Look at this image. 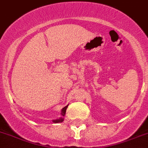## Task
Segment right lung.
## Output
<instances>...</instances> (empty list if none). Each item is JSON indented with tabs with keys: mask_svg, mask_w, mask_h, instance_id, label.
Instances as JSON below:
<instances>
[{
	"mask_svg": "<svg viewBox=\"0 0 148 148\" xmlns=\"http://www.w3.org/2000/svg\"><path fill=\"white\" fill-rule=\"evenodd\" d=\"M67 107H68V105L66 106L65 107H63V109L61 110V113H60L61 116L60 117V118H58V119H53V120H52V123H62V122H63V120H64V116H65V114H66V110Z\"/></svg>",
	"mask_w": 148,
	"mask_h": 148,
	"instance_id": "1",
	"label": "right lung"
}]
</instances>
